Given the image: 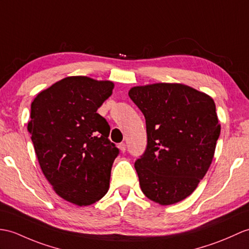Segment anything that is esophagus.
<instances>
[{
	"instance_id": "34e87169",
	"label": "esophagus",
	"mask_w": 249,
	"mask_h": 249,
	"mask_svg": "<svg viewBox=\"0 0 249 249\" xmlns=\"http://www.w3.org/2000/svg\"><path fill=\"white\" fill-rule=\"evenodd\" d=\"M119 148L121 149V152L125 153V151H126V144H125V142H121L119 144Z\"/></svg>"
}]
</instances>
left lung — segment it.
I'll list each match as a JSON object with an SVG mask.
<instances>
[{
  "label": "left lung",
  "instance_id": "8db88e82",
  "mask_svg": "<svg viewBox=\"0 0 249 249\" xmlns=\"http://www.w3.org/2000/svg\"><path fill=\"white\" fill-rule=\"evenodd\" d=\"M145 118L147 145L135 162L144 195L176 204L197 188L221 134L212 98L182 84L138 86L128 92Z\"/></svg>",
  "mask_w": 249,
  "mask_h": 249
}]
</instances>
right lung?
Wrapping results in <instances>:
<instances>
[{
  "instance_id": "obj_1",
  "label": "right lung",
  "mask_w": 249,
  "mask_h": 249,
  "mask_svg": "<svg viewBox=\"0 0 249 249\" xmlns=\"http://www.w3.org/2000/svg\"><path fill=\"white\" fill-rule=\"evenodd\" d=\"M113 83L70 76L35 97L27 129L45 178L60 197L89 206L108 192L120 153L108 139L110 126L96 111Z\"/></svg>"
}]
</instances>
